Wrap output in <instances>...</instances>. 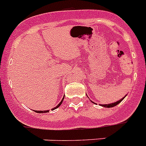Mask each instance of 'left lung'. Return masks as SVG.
<instances>
[{"label": "left lung", "mask_w": 146, "mask_h": 146, "mask_svg": "<svg viewBox=\"0 0 146 146\" xmlns=\"http://www.w3.org/2000/svg\"><path fill=\"white\" fill-rule=\"evenodd\" d=\"M125 96H124V97H125ZM124 97L122 98L121 100H118V101H117V102H114V103H110V104H106V105H100V106H103V107H105V108H111V107H114V106H117V104H119L120 102H121V101H122V100H123V99H124Z\"/></svg>", "instance_id": "8db88e82"}]
</instances>
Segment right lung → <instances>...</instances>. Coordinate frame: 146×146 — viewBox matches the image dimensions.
I'll return each mask as SVG.
<instances>
[{
    "label": "right lung",
    "mask_w": 146,
    "mask_h": 146,
    "mask_svg": "<svg viewBox=\"0 0 146 146\" xmlns=\"http://www.w3.org/2000/svg\"><path fill=\"white\" fill-rule=\"evenodd\" d=\"M64 97H65V96H64ZM64 97H63V99L62 100L61 102H59V104H58V106H57L56 107H55V108H52V110H54V109H56V108H58L59 106H60V105L62 103V101H63V100H64ZM35 112H37V113H46V112H49V110H47V111H35Z\"/></svg>",
    "instance_id": "add662e5"
}]
</instances>
